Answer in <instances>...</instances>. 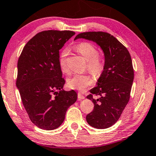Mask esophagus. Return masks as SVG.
<instances>
[{
    "mask_svg": "<svg viewBox=\"0 0 156 156\" xmlns=\"http://www.w3.org/2000/svg\"><path fill=\"white\" fill-rule=\"evenodd\" d=\"M78 100H82V99H85V97L83 96V94H81L80 93H78Z\"/></svg>",
    "mask_w": 156,
    "mask_h": 156,
    "instance_id": "1",
    "label": "esophagus"
}]
</instances>
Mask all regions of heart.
Instances as JSON below:
<instances>
[{
	"label": "heart",
	"mask_w": 156,
	"mask_h": 156,
	"mask_svg": "<svg viewBox=\"0 0 156 156\" xmlns=\"http://www.w3.org/2000/svg\"><path fill=\"white\" fill-rule=\"evenodd\" d=\"M75 50L84 57L87 62V69L92 75L98 77L104 69V59L98 55L97 48L88 42H82L75 46ZM67 51L63 50L60 54L59 66L63 73H68L69 71L66 66ZM93 84V79L89 75H75L67 80V85L73 90L83 92L86 88Z\"/></svg>",
	"instance_id": "heart-1"
}]
</instances>
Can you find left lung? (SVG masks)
I'll return each mask as SVG.
<instances>
[{
    "instance_id": "obj_1",
    "label": "left lung",
    "mask_w": 156,
    "mask_h": 156,
    "mask_svg": "<svg viewBox=\"0 0 156 156\" xmlns=\"http://www.w3.org/2000/svg\"><path fill=\"white\" fill-rule=\"evenodd\" d=\"M84 38L96 43L103 50L104 69L97 80V86L87 97L94 104V109L86 116L90 126L97 129L110 127L118 121L128 103L134 69L129 51L110 34L102 31L79 34L74 40ZM93 96H98L94 98Z\"/></svg>"
}]
</instances>
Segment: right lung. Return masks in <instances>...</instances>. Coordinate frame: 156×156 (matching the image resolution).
Masks as SVG:
<instances>
[{
    "label": "right lung",
    "instance_id": "obj_1",
    "mask_svg": "<svg viewBox=\"0 0 156 156\" xmlns=\"http://www.w3.org/2000/svg\"><path fill=\"white\" fill-rule=\"evenodd\" d=\"M74 35L71 31L40 32L19 57L16 85L30 120L42 129L59 127L67 109L77 100L74 90H63L65 80L59 66V50Z\"/></svg>",
    "mask_w": 156,
    "mask_h": 156
}]
</instances>
